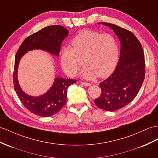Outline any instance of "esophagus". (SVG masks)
Masks as SVG:
<instances>
[{
  "mask_svg": "<svg viewBox=\"0 0 158 158\" xmlns=\"http://www.w3.org/2000/svg\"><path fill=\"white\" fill-rule=\"evenodd\" d=\"M81 83L82 85H83L84 86H90L91 85V83H85V82H82V81H81L80 82Z\"/></svg>",
  "mask_w": 158,
  "mask_h": 158,
  "instance_id": "34e87169",
  "label": "esophagus"
}]
</instances>
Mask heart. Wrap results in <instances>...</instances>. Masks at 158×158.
Segmentation results:
<instances>
[{
    "instance_id": "heart-1",
    "label": "heart",
    "mask_w": 158,
    "mask_h": 158,
    "mask_svg": "<svg viewBox=\"0 0 158 158\" xmlns=\"http://www.w3.org/2000/svg\"><path fill=\"white\" fill-rule=\"evenodd\" d=\"M71 44L72 48L64 47L60 54L61 66L69 75H75L83 65V60L86 64L81 75L88 79L98 76L106 77L118 64V44L110 34L83 30L71 40Z\"/></svg>"
}]
</instances>
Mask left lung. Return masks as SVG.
<instances>
[{
  "mask_svg": "<svg viewBox=\"0 0 158 158\" xmlns=\"http://www.w3.org/2000/svg\"><path fill=\"white\" fill-rule=\"evenodd\" d=\"M102 23L113 29L121 46L118 65L100 83L102 94L94 102L103 110L114 111L127 106L138 94L145 74L144 53L139 40L131 31L114 24Z\"/></svg>",
  "mask_w": 158,
  "mask_h": 158,
  "instance_id": "obj_1",
  "label": "left lung"
}]
</instances>
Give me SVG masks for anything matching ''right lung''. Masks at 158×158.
<instances>
[{"label": "right lung", "instance_id": "add662e5", "mask_svg": "<svg viewBox=\"0 0 158 158\" xmlns=\"http://www.w3.org/2000/svg\"><path fill=\"white\" fill-rule=\"evenodd\" d=\"M68 33V30L60 25L44 27L25 39L16 54L13 72L15 90L23 106L37 115L49 117L58 113L66 103L67 88L77 81L57 77L46 94L39 97L28 95L23 92L18 83L17 69L20 59L28 51L34 49L44 50L58 56L61 43Z\"/></svg>", "mask_w": 158, "mask_h": 158}]
</instances>
